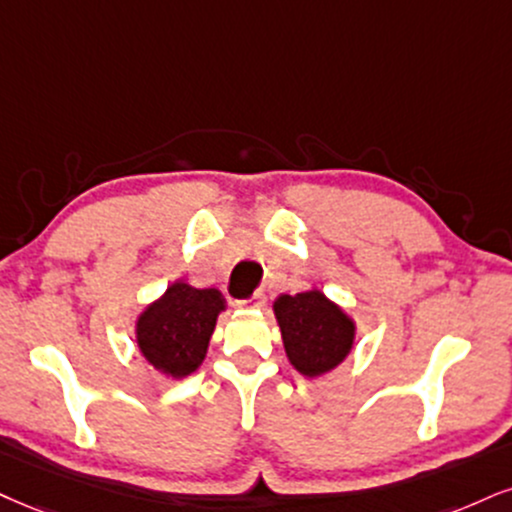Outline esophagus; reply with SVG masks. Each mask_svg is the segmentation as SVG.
I'll list each match as a JSON object with an SVG mask.
<instances>
[{"label":"esophagus","instance_id":"esophagus-1","mask_svg":"<svg viewBox=\"0 0 512 512\" xmlns=\"http://www.w3.org/2000/svg\"><path fill=\"white\" fill-rule=\"evenodd\" d=\"M263 304H266V294H263V292H254L249 296V299H239L237 301L239 308H261Z\"/></svg>","mask_w":512,"mask_h":512}]
</instances>
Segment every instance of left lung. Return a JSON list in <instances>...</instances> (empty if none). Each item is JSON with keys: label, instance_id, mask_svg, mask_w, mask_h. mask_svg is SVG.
<instances>
[{"label": "left lung", "instance_id": "obj_1", "mask_svg": "<svg viewBox=\"0 0 512 512\" xmlns=\"http://www.w3.org/2000/svg\"><path fill=\"white\" fill-rule=\"evenodd\" d=\"M273 313L287 361L308 380L339 368L356 344V320L315 285L299 294H280Z\"/></svg>", "mask_w": 512, "mask_h": 512}]
</instances>
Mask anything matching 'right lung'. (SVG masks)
Masks as SVG:
<instances>
[{"mask_svg":"<svg viewBox=\"0 0 512 512\" xmlns=\"http://www.w3.org/2000/svg\"><path fill=\"white\" fill-rule=\"evenodd\" d=\"M225 311L227 301L218 287L170 282L135 318L137 349L163 377L182 380L204 363L218 315Z\"/></svg>","mask_w":512,"mask_h":512,"instance_id":"obj_1","label":"right lung"}]
</instances>
